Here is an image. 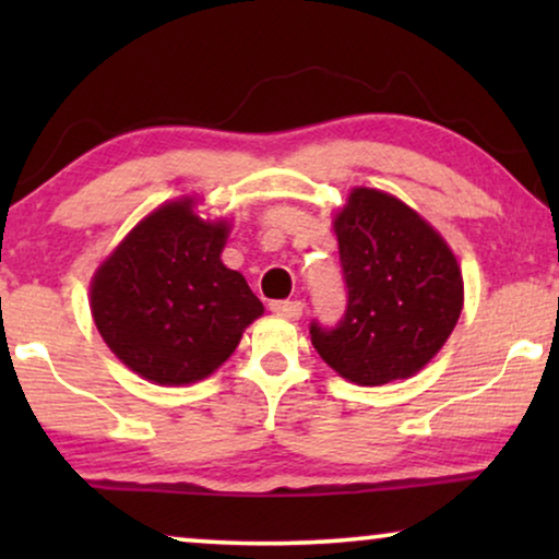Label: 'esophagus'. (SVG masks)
I'll list each match as a JSON object with an SVG mask.
<instances>
[{"label":"esophagus","mask_w":559,"mask_h":559,"mask_svg":"<svg viewBox=\"0 0 559 559\" xmlns=\"http://www.w3.org/2000/svg\"><path fill=\"white\" fill-rule=\"evenodd\" d=\"M270 310L280 318L297 320L302 316V302L300 300H274V302H270Z\"/></svg>","instance_id":"34e87169"}]
</instances>
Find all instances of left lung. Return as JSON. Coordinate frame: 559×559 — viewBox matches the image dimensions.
Returning <instances> with one entry per match:
<instances>
[{
    "label": "left lung",
    "mask_w": 559,
    "mask_h": 559,
    "mask_svg": "<svg viewBox=\"0 0 559 559\" xmlns=\"http://www.w3.org/2000/svg\"><path fill=\"white\" fill-rule=\"evenodd\" d=\"M333 228L348 305L335 328L312 320V346L354 384L409 379L445 346L461 318L455 254L417 211L373 188L350 190Z\"/></svg>",
    "instance_id": "obj_1"
}]
</instances>
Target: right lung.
Instances as JSON below:
<instances>
[{
  "instance_id": "add662e5",
  "label": "right lung",
  "mask_w": 559,
  "mask_h": 559,
  "mask_svg": "<svg viewBox=\"0 0 559 559\" xmlns=\"http://www.w3.org/2000/svg\"><path fill=\"white\" fill-rule=\"evenodd\" d=\"M228 221H203L195 198L159 205L106 257L91 316L117 358L159 386L201 381L264 312L243 274L221 262Z\"/></svg>"
}]
</instances>
